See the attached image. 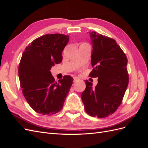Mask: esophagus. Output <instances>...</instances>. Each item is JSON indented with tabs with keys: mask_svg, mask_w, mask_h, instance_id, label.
<instances>
[{
	"mask_svg": "<svg viewBox=\"0 0 148 148\" xmlns=\"http://www.w3.org/2000/svg\"><path fill=\"white\" fill-rule=\"evenodd\" d=\"M78 79H79V78H77V77H73V81H74V82L78 81Z\"/></svg>",
	"mask_w": 148,
	"mask_h": 148,
	"instance_id": "obj_1",
	"label": "esophagus"
}]
</instances>
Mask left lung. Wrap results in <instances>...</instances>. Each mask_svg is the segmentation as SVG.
<instances>
[{
	"mask_svg": "<svg viewBox=\"0 0 148 148\" xmlns=\"http://www.w3.org/2000/svg\"><path fill=\"white\" fill-rule=\"evenodd\" d=\"M89 34L93 69L89 76L98 78V83L93 88L92 83L85 81L86 89L82 99L88 115L104 118L114 113L122 102L129 82L128 60L114 39L95 31Z\"/></svg>",
	"mask_w": 148,
	"mask_h": 148,
	"instance_id": "1",
	"label": "left lung"
}]
</instances>
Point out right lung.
Here are the masks:
<instances>
[{
	"label": "right lung",
	"mask_w": 148,
	"mask_h": 148,
	"mask_svg": "<svg viewBox=\"0 0 148 148\" xmlns=\"http://www.w3.org/2000/svg\"><path fill=\"white\" fill-rule=\"evenodd\" d=\"M69 40V35H43L29 44L22 54L18 66L22 92L39 114L50 115L60 111L72 85L70 76L65 75L56 82L50 71L62 62V53Z\"/></svg>",
	"instance_id": "add662e5"
}]
</instances>
